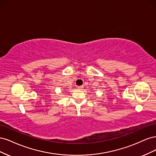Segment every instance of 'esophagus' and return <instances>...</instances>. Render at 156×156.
I'll list each match as a JSON object with an SVG mask.
<instances>
[{
	"label": "esophagus",
	"instance_id": "obj_1",
	"mask_svg": "<svg viewBox=\"0 0 156 156\" xmlns=\"http://www.w3.org/2000/svg\"><path fill=\"white\" fill-rule=\"evenodd\" d=\"M77 89H79V90H82V89L83 88V86H79V87H77Z\"/></svg>",
	"mask_w": 156,
	"mask_h": 156
}]
</instances>
